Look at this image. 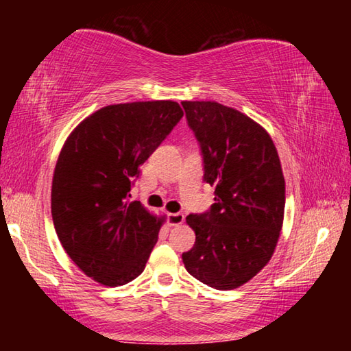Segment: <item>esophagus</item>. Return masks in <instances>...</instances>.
<instances>
[{"instance_id": "1", "label": "esophagus", "mask_w": 351, "mask_h": 351, "mask_svg": "<svg viewBox=\"0 0 351 351\" xmlns=\"http://www.w3.org/2000/svg\"><path fill=\"white\" fill-rule=\"evenodd\" d=\"M184 223V215L181 212L169 213V224L170 226H180Z\"/></svg>"}]
</instances>
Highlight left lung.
<instances>
[{"label":"left lung","mask_w":351,"mask_h":351,"mask_svg":"<svg viewBox=\"0 0 351 351\" xmlns=\"http://www.w3.org/2000/svg\"><path fill=\"white\" fill-rule=\"evenodd\" d=\"M203 154L204 181L215 203L190 213L197 240L182 254L190 276L215 289L251 280L271 260L285 212V178L263 127L218 102H181Z\"/></svg>","instance_id":"left-lung-1"}]
</instances>
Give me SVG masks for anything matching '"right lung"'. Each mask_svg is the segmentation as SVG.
<instances>
[{"mask_svg":"<svg viewBox=\"0 0 351 351\" xmlns=\"http://www.w3.org/2000/svg\"><path fill=\"white\" fill-rule=\"evenodd\" d=\"M182 116L171 100L108 105L64 142L52 178V219L71 260L100 285L121 287L145 268L162 219L130 201V190Z\"/></svg>","mask_w":351,"mask_h":351,"instance_id":"right-lung-1","label":"right lung"}]
</instances>
